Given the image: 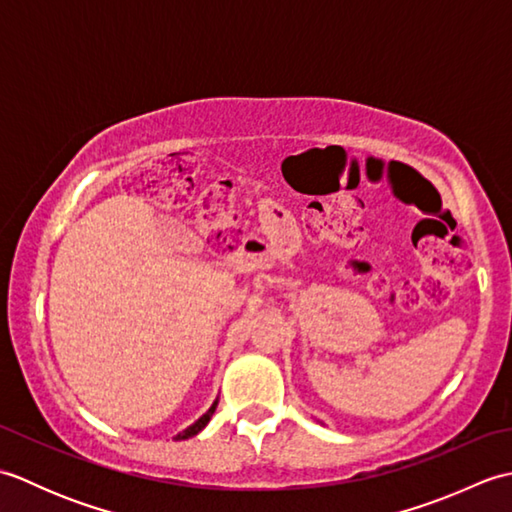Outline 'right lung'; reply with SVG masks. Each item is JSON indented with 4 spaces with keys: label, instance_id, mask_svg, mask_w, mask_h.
Here are the masks:
<instances>
[{
    "label": "right lung",
    "instance_id": "1",
    "mask_svg": "<svg viewBox=\"0 0 512 512\" xmlns=\"http://www.w3.org/2000/svg\"><path fill=\"white\" fill-rule=\"evenodd\" d=\"M215 407H217V400L213 402V405H211V409H209V411H206L202 418H198V420H195V422L191 424V427H187V429H184L182 433H178V436H176V438H173V440H187V438H193V436H198V433H200V431H202V429L206 427V424H209L211 416H213V413H215Z\"/></svg>",
    "mask_w": 512,
    "mask_h": 512
}]
</instances>
